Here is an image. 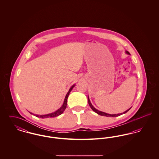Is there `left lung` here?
<instances>
[{
  "label": "left lung",
  "mask_w": 159,
  "mask_h": 159,
  "mask_svg": "<svg viewBox=\"0 0 159 159\" xmlns=\"http://www.w3.org/2000/svg\"><path fill=\"white\" fill-rule=\"evenodd\" d=\"M126 53H128V54H130L129 52L128 51H126ZM88 103H89V106L91 107V108H92V110L93 111H95V113H97L99 114V115H101V116H106V117H117V116H120L121 114H123L126 113H127L128 111L131 108H130L129 109H128V110H126V111H125V112H123V113L120 114H107L106 113H104V112H102V111H99L98 110H97L95 108H94L93 106L92 105V104H91V101H90V100H89V97L88 96Z\"/></svg>",
  "instance_id": "1"
}]
</instances>
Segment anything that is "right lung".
Returning <instances> with one entry per match:
<instances>
[{
  "label": "right lung",
  "instance_id": "add662e5",
  "mask_svg": "<svg viewBox=\"0 0 159 159\" xmlns=\"http://www.w3.org/2000/svg\"><path fill=\"white\" fill-rule=\"evenodd\" d=\"M74 86H75V84L73 85V86H71V88L70 89V90L68 91V93H67V95H66V98H65V99H64V103H63L62 106H61V108H60L58 110H57L56 111L53 112L52 113L48 114H46V115H37V114H36L35 116H36L37 117H40V118H43V119H45V118H49V117H57V116H58L59 115H60V114L62 113L64 111V110H66V107H67V98H68V95H69L70 92L72 90V89L73 88ZM30 114L32 113H30ZM33 115H34V114H33Z\"/></svg>",
  "mask_w": 159,
  "mask_h": 159
}]
</instances>
